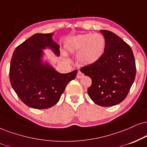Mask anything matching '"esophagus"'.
Here are the masks:
<instances>
[{"label": "esophagus", "mask_w": 147, "mask_h": 147, "mask_svg": "<svg viewBox=\"0 0 147 147\" xmlns=\"http://www.w3.org/2000/svg\"><path fill=\"white\" fill-rule=\"evenodd\" d=\"M83 76H84V74H83L82 72L81 71H79L78 72V74H77V78L78 79H80V78H82Z\"/></svg>", "instance_id": "obj_1"}]
</instances>
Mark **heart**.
<instances>
[{"mask_svg": "<svg viewBox=\"0 0 147 147\" xmlns=\"http://www.w3.org/2000/svg\"><path fill=\"white\" fill-rule=\"evenodd\" d=\"M106 39L99 33H86L69 37L65 48L69 52L78 54V60L83 65H90L99 61L106 49Z\"/></svg>", "mask_w": 147, "mask_h": 147, "instance_id": "heart-1", "label": "heart"}]
</instances>
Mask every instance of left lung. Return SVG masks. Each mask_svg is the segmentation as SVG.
I'll use <instances>...</instances> for the list:
<instances>
[{"instance_id":"1","label":"left lung","mask_w":147,"mask_h":147,"mask_svg":"<svg viewBox=\"0 0 147 147\" xmlns=\"http://www.w3.org/2000/svg\"><path fill=\"white\" fill-rule=\"evenodd\" d=\"M106 49L97 62L80 69L92 80L88 94L95 104L113 106L125 99L136 73L134 56L127 43L116 34L101 30Z\"/></svg>"}]
</instances>
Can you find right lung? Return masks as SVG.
Returning a JSON list of instances; mask_svg holds the SVG:
<instances>
[{
  "instance_id": "add662e5",
  "label": "right lung",
  "mask_w": 147,
  "mask_h": 147,
  "mask_svg": "<svg viewBox=\"0 0 147 147\" xmlns=\"http://www.w3.org/2000/svg\"><path fill=\"white\" fill-rule=\"evenodd\" d=\"M52 35L37 33L31 36L16 48L11 60L12 88L24 104L35 109L54 106L68 83L77 75V70L61 74L48 63H43V50L46 48L60 55V46L52 40Z\"/></svg>"
}]
</instances>
